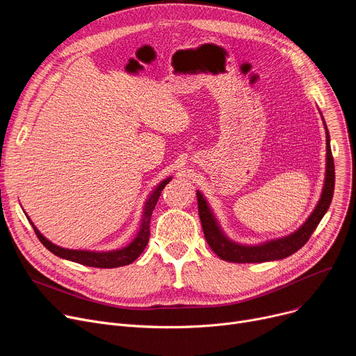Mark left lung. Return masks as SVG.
<instances>
[{
    "label": "left lung",
    "mask_w": 356,
    "mask_h": 356,
    "mask_svg": "<svg viewBox=\"0 0 356 356\" xmlns=\"http://www.w3.org/2000/svg\"><path fill=\"white\" fill-rule=\"evenodd\" d=\"M322 120L326 131V172L322 195L319 202L316 204V208L306 219V222L290 235L274 238L254 245L239 244V242L232 241L225 232H223L207 197L202 195L200 191H197V207L203 234L208 241L209 247L220 259L229 261V263H266V261L283 259L300 250L309 241L317 225H319V222L327 212L334 189V164L330 149V137L325 118L322 117Z\"/></svg>",
    "instance_id": "8db88e82"
}]
</instances>
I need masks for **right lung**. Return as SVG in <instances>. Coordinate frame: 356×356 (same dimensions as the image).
Segmentation results:
<instances>
[{
	"label": "right lung",
	"mask_w": 356,
	"mask_h": 356,
	"mask_svg": "<svg viewBox=\"0 0 356 356\" xmlns=\"http://www.w3.org/2000/svg\"><path fill=\"white\" fill-rule=\"evenodd\" d=\"M170 180H172V177L168 176L163 181H160L154 188V191L149 193V196L144 202L141 223H140V228H138L136 238L131 241L128 245L118 248V250L90 251V250H69V248L59 247V245L53 244V242L49 241L46 236H43V234L35 228V225L27 216V213H26V216H27L29 222L31 223V227H33L37 238H39L42 244L54 255H58L67 261H73V263L88 266V267H97V268L122 267V266H128L131 263H134V261L143 254L144 248L147 247L148 239H149V219H152V213L156 208V203L161 195V191Z\"/></svg>",
	"instance_id": "obj_1"
}]
</instances>
